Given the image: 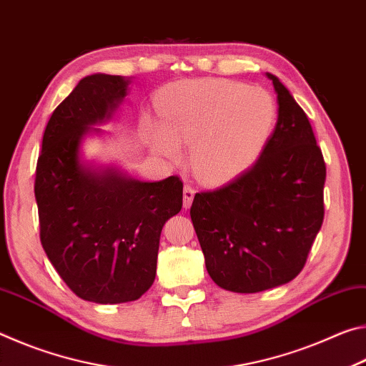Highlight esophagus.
Instances as JSON below:
<instances>
[{"mask_svg": "<svg viewBox=\"0 0 366 366\" xmlns=\"http://www.w3.org/2000/svg\"><path fill=\"white\" fill-rule=\"evenodd\" d=\"M195 197V189L190 187V185H184V208H190L192 202H194Z\"/></svg>", "mask_w": 366, "mask_h": 366, "instance_id": "obj_1", "label": "esophagus"}]
</instances>
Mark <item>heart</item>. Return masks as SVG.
Masks as SVG:
<instances>
[{
    "instance_id": "b5f03b06",
    "label": "heart",
    "mask_w": 366,
    "mask_h": 366,
    "mask_svg": "<svg viewBox=\"0 0 366 366\" xmlns=\"http://www.w3.org/2000/svg\"><path fill=\"white\" fill-rule=\"evenodd\" d=\"M158 113L163 124L145 121L152 150L176 159L179 145H189L194 174L221 184L250 168L263 153L274 131L277 104L263 89L205 79L166 90Z\"/></svg>"
}]
</instances>
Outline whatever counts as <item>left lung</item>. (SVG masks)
I'll return each instance as SVG.
<instances>
[{
    "instance_id": "1",
    "label": "left lung",
    "mask_w": 366,
    "mask_h": 366,
    "mask_svg": "<svg viewBox=\"0 0 366 366\" xmlns=\"http://www.w3.org/2000/svg\"><path fill=\"white\" fill-rule=\"evenodd\" d=\"M277 121L257 163L190 208L207 271L219 287L255 294L294 280L325 218L326 166L313 129L281 80Z\"/></svg>"
}]
</instances>
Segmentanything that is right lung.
Segmentation results:
<instances>
[{
  "label": "right lung",
  "mask_w": 366,
  "mask_h": 366,
  "mask_svg": "<svg viewBox=\"0 0 366 366\" xmlns=\"http://www.w3.org/2000/svg\"><path fill=\"white\" fill-rule=\"evenodd\" d=\"M131 77L92 74L53 111L36 163L40 240L67 287L86 302L140 299L157 276L159 235L182 208L177 176L144 182L117 163L86 159L84 142L129 94Z\"/></svg>",
  "instance_id": "right-lung-1"
}]
</instances>
